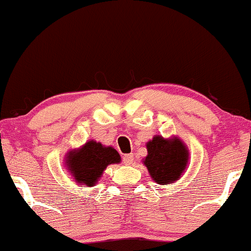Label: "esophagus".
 Here are the masks:
<instances>
[{
	"label": "esophagus",
	"mask_w": 251,
	"mask_h": 251,
	"mask_svg": "<svg viewBox=\"0 0 251 251\" xmlns=\"http://www.w3.org/2000/svg\"><path fill=\"white\" fill-rule=\"evenodd\" d=\"M123 162L126 164V165H131L133 163V154L129 153V154H125L123 157Z\"/></svg>",
	"instance_id": "1"
}]
</instances>
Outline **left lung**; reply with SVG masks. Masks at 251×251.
<instances>
[{"instance_id": "obj_1", "label": "left lung", "mask_w": 251, "mask_h": 251, "mask_svg": "<svg viewBox=\"0 0 251 251\" xmlns=\"http://www.w3.org/2000/svg\"><path fill=\"white\" fill-rule=\"evenodd\" d=\"M148 155L143 160L155 183L166 185L180 178L189 160V151L179 138L155 135L146 144Z\"/></svg>"}]
</instances>
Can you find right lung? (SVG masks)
I'll list each match as a JSON object with an SVG mask.
<instances>
[{
    "instance_id": "add662e5",
    "label": "right lung",
    "mask_w": 251,
    "mask_h": 251,
    "mask_svg": "<svg viewBox=\"0 0 251 251\" xmlns=\"http://www.w3.org/2000/svg\"><path fill=\"white\" fill-rule=\"evenodd\" d=\"M122 158L116 149L89 140L80 149L67 153L66 164L77 184L93 186L111 164L120 163Z\"/></svg>"
}]
</instances>
